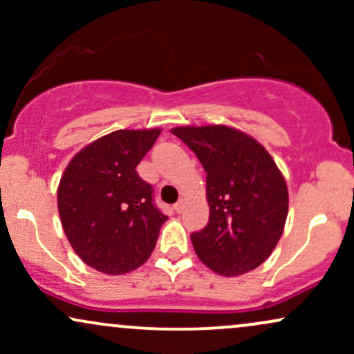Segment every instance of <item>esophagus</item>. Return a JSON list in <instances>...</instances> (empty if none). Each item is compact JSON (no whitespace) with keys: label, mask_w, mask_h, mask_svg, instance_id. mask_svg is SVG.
Returning <instances> with one entry per match:
<instances>
[{"label":"esophagus","mask_w":354,"mask_h":354,"mask_svg":"<svg viewBox=\"0 0 354 354\" xmlns=\"http://www.w3.org/2000/svg\"><path fill=\"white\" fill-rule=\"evenodd\" d=\"M183 208H185V203H183V201H178V203H176V205H174V211H176V213H178V214H180V213H181V211H183Z\"/></svg>","instance_id":"obj_1"}]
</instances>
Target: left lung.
Returning <instances> with one entry per match:
<instances>
[{
	"label": "left lung",
	"instance_id": "8db88e82",
	"mask_svg": "<svg viewBox=\"0 0 354 354\" xmlns=\"http://www.w3.org/2000/svg\"><path fill=\"white\" fill-rule=\"evenodd\" d=\"M171 133L206 171L209 221L191 234L198 258L228 278L258 268L278 245L288 216L286 181L271 154L230 126H178Z\"/></svg>",
	"mask_w": 354,
	"mask_h": 354
}]
</instances>
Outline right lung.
Segmentation results:
<instances>
[{
	"instance_id": "1",
	"label": "right lung",
	"mask_w": 354,
	"mask_h": 354,
	"mask_svg": "<svg viewBox=\"0 0 354 354\" xmlns=\"http://www.w3.org/2000/svg\"><path fill=\"white\" fill-rule=\"evenodd\" d=\"M161 129H118L84 146L64 169L58 211L76 254L106 274L140 268L168 219L153 203V188L136 166Z\"/></svg>"
}]
</instances>
